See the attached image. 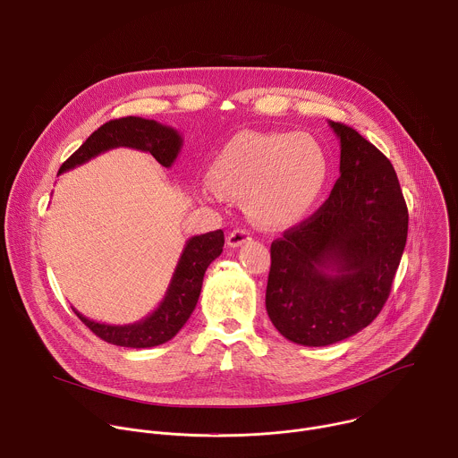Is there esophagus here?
Returning a JSON list of instances; mask_svg holds the SVG:
<instances>
[{
	"label": "esophagus",
	"mask_w": 458,
	"mask_h": 458,
	"mask_svg": "<svg viewBox=\"0 0 458 458\" xmlns=\"http://www.w3.org/2000/svg\"><path fill=\"white\" fill-rule=\"evenodd\" d=\"M251 237H250V233L246 232V230H233V232H230L228 233V237H226V244L230 246V248H237V246H241V244H244V242H248Z\"/></svg>",
	"instance_id": "obj_1"
}]
</instances>
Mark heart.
Segmentation results:
<instances>
[{
	"mask_svg": "<svg viewBox=\"0 0 458 458\" xmlns=\"http://www.w3.org/2000/svg\"><path fill=\"white\" fill-rule=\"evenodd\" d=\"M326 177L328 159L310 134L242 130L216 154L201 193L244 199L255 225L281 230L310 214Z\"/></svg>",
	"mask_w": 458,
	"mask_h": 458,
	"instance_id": "heart-1",
	"label": "heart"
}]
</instances>
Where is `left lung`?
Returning a JSON list of instances; mask_svg holds the SVG:
<instances>
[{"instance_id": "left-lung-1", "label": "left lung", "mask_w": 458, "mask_h": 458, "mask_svg": "<svg viewBox=\"0 0 458 458\" xmlns=\"http://www.w3.org/2000/svg\"><path fill=\"white\" fill-rule=\"evenodd\" d=\"M341 143V177L304 223L272 242L267 311L301 346L344 341L380 313L408 237L394 165L357 130L328 121Z\"/></svg>"}]
</instances>
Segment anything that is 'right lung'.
<instances>
[{
    "label": "right lung",
    "instance_id": "add662e5",
    "mask_svg": "<svg viewBox=\"0 0 458 458\" xmlns=\"http://www.w3.org/2000/svg\"><path fill=\"white\" fill-rule=\"evenodd\" d=\"M136 148L148 152L159 165L170 168L177 159L182 138L175 128L161 124L154 119L121 117L105 123L96 132L67 159L59 174L85 165L92 157L112 148ZM225 246L223 230L193 235L186 241L177 267L159 306L145 318L134 324H103L81 315L76 308L74 313L81 322L103 341L123 348H152L168 343L177 335L184 322L190 318L195 304L199 301L203 277L212 260H216Z\"/></svg>",
    "mask_w": 458,
    "mask_h": 458
}]
</instances>
